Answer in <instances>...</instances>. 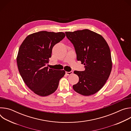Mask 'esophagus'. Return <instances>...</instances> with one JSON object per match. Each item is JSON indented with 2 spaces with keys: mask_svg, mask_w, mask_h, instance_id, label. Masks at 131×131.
<instances>
[{
  "mask_svg": "<svg viewBox=\"0 0 131 131\" xmlns=\"http://www.w3.org/2000/svg\"><path fill=\"white\" fill-rule=\"evenodd\" d=\"M66 75H70V74H72L73 73V72L72 71H69V72H67V71H66Z\"/></svg>",
  "mask_w": 131,
  "mask_h": 131,
  "instance_id": "esophagus-1",
  "label": "esophagus"
}]
</instances>
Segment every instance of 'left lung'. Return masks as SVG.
Here are the masks:
<instances>
[{
  "mask_svg": "<svg viewBox=\"0 0 131 131\" xmlns=\"http://www.w3.org/2000/svg\"><path fill=\"white\" fill-rule=\"evenodd\" d=\"M73 45L77 59L84 64V71H74L78 82L73 85L76 92L84 96L95 94L106 82L112 69L111 53L103 37L89 29L65 32Z\"/></svg>",
  "mask_w": 131,
  "mask_h": 131,
  "instance_id": "8db88e82",
  "label": "left lung"
}]
</instances>
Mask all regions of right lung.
I'll return each instance as SVG.
<instances>
[{
	"label": "right lung",
	"mask_w": 131,
	"mask_h": 131,
	"mask_svg": "<svg viewBox=\"0 0 131 131\" xmlns=\"http://www.w3.org/2000/svg\"><path fill=\"white\" fill-rule=\"evenodd\" d=\"M65 37L63 32L41 31L26 37L18 50L16 62L18 71L26 85L35 94L46 96L58 88L64 70L46 67L53 47Z\"/></svg>",
	"instance_id": "add662e5"
}]
</instances>
